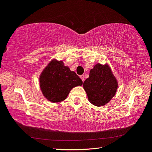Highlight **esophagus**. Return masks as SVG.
<instances>
[{
    "instance_id": "esophagus-1",
    "label": "esophagus",
    "mask_w": 152,
    "mask_h": 152,
    "mask_svg": "<svg viewBox=\"0 0 152 152\" xmlns=\"http://www.w3.org/2000/svg\"><path fill=\"white\" fill-rule=\"evenodd\" d=\"M80 78H81V80H82V82H84V75H81L80 76Z\"/></svg>"
}]
</instances>
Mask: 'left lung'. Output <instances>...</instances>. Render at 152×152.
Listing matches in <instances>:
<instances>
[{
	"label": "left lung",
	"mask_w": 152,
	"mask_h": 152,
	"mask_svg": "<svg viewBox=\"0 0 152 152\" xmlns=\"http://www.w3.org/2000/svg\"><path fill=\"white\" fill-rule=\"evenodd\" d=\"M88 101L97 107L104 106L116 94L118 81L109 64H96L83 83Z\"/></svg>",
	"instance_id": "left-lung-1"
}]
</instances>
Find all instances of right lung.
Instances as JSON below:
<instances>
[{
	"label": "right lung",
	"instance_id": "obj_1",
	"mask_svg": "<svg viewBox=\"0 0 152 152\" xmlns=\"http://www.w3.org/2000/svg\"><path fill=\"white\" fill-rule=\"evenodd\" d=\"M82 84L79 76L68 66H64L63 61L56 59L48 63L39 76L42 94L51 102L64 101L72 89Z\"/></svg>",
	"mask_w": 152,
	"mask_h": 152
}]
</instances>
